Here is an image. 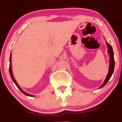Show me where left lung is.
Here are the masks:
<instances>
[{"instance_id": "obj_1", "label": "left lung", "mask_w": 122, "mask_h": 122, "mask_svg": "<svg viewBox=\"0 0 122 122\" xmlns=\"http://www.w3.org/2000/svg\"><path fill=\"white\" fill-rule=\"evenodd\" d=\"M106 43V45L108 48V54H109V55H110V64H109V72H108L106 78L104 83H103V84L99 87V88H101L103 87H104V86L107 83V82L109 81V80H110V77H111L112 76L113 73L114 68V53H113V51L112 47V46L109 44V43H107V42Z\"/></svg>"}]
</instances>
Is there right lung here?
Returning <instances> with one entry per match:
<instances>
[{
	"label": "right lung",
	"mask_w": 122,
	"mask_h": 122,
	"mask_svg": "<svg viewBox=\"0 0 122 122\" xmlns=\"http://www.w3.org/2000/svg\"><path fill=\"white\" fill-rule=\"evenodd\" d=\"M9 61H10V65H9V72H10V77H11V78H12V80H13V81L14 82L15 84H16V86H17V87H18V88H19V90H20V92H22V93H23V94H24L25 95H26V96H28L34 97V96L31 95V94H28V93H26V92H25L24 91H23L22 90L21 88H20V87H19V85L18 84V83H16V81L15 80L14 77H13V74H12V66H11V65H12V64H11V54H10V56Z\"/></svg>",
	"instance_id": "right-lung-1"
}]
</instances>
